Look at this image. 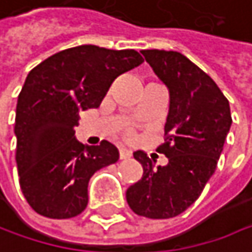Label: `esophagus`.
Here are the masks:
<instances>
[{
  "instance_id": "1",
  "label": "esophagus",
  "mask_w": 252,
  "mask_h": 252,
  "mask_svg": "<svg viewBox=\"0 0 252 252\" xmlns=\"http://www.w3.org/2000/svg\"><path fill=\"white\" fill-rule=\"evenodd\" d=\"M131 151H128V149H125V148H121L119 149V158L121 159H128V158H131Z\"/></svg>"
}]
</instances>
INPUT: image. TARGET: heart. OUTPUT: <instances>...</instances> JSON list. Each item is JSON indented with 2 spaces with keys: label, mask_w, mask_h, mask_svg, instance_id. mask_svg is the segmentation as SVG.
<instances>
[{
  "label": "heart",
  "mask_w": 252,
  "mask_h": 252,
  "mask_svg": "<svg viewBox=\"0 0 252 252\" xmlns=\"http://www.w3.org/2000/svg\"><path fill=\"white\" fill-rule=\"evenodd\" d=\"M125 136H127L128 139H131V137H133V133H131V131H127V134H125Z\"/></svg>",
  "instance_id": "heart-1"
}]
</instances>
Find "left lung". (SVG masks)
I'll use <instances>...</instances> for the list:
<instances>
[{
    "label": "left lung",
    "mask_w": 252,
    "mask_h": 252,
    "mask_svg": "<svg viewBox=\"0 0 252 252\" xmlns=\"http://www.w3.org/2000/svg\"><path fill=\"white\" fill-rule=\"evenodd\" d=\"M142 54L170 91L165 142L157 149L168 164L155 168L143 151L134 152L143 176L127 189V202L137 216L171 219L199 198L214 174L232 115L217 84L182 53L143 50Z\"/></svg>",
    "instance_id": "obj_1"
}]
</instances>
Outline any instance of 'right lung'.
<instances>
[{
	"instance_id": "add662e5",
	"label": "right lung",
	"mask_w": 252,
	"mask_h": 252,
	"mask_svg": "<svg viewBox=\"0 0 252 252\" xmlns=\"http://www.w3.org/2000/svg\"><path fill=\"white\" fill-rule=\"evenodd\" d=\"M140 63L136 50L79 45L29 72L17 98L16 162L20 189L38 214L72 219L85 210L91 176L119 152L106 140L84 146L73 128L82 110L100 106L115 78Z\"/></svg>"
}]
</instances>
